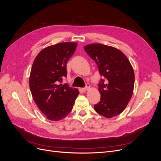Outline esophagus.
Wrapping results in <instances>:
<instances>
[{
    "label": "esophagus",
    "mask_w": 161,
    "mask_h": 161,
    "mask_svg": "<svg viewBox=\"0 0 161 161\" xmlns=\"http://www.w3.org/2000/svg\"><path fill=\"white\" fill-rule=\"evenodd\" d=\"M90 87H91V86H90L89 84H86V87H85V88H84L83 89H82V91H85V92H86V91H89V89H90Z\"/></svg>",
    "instance_id": "obj_1"
}]
</instances>
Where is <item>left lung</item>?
Returning a JSON list of instances; mask_svg holds the SVG:
<instances>
[{
    "label": "left lung",
    "instance_id": "1",
    "mask_svg": "<svg viewBox=\"0 0 161 161\" xmlns=\"http://www.w3.org/2000/svg\"><path fill=\"white\" fill-rule=\"evenodd\" d=\"M98 65L101 76L99 85L101 101L94 105L97 113L106 118L119 115L127 107L134 91V72L128 58L119 49L101 43L84 47Z\"/></svg>",
    "mask_w": 161,
    "mask_h": 161
}]
</instances>
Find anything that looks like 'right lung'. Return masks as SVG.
Instances as JSON below:
<instances>
[{"label":"right lung","instance_id":"right-lung-1","mask_svg":"<svg viewBox=\"0 0 161 161\" xmlns=\"http://www.w3.org/2000/svg\"><path fill=\"white\" fill-rule=\"evenodd\" d=\"M76 42L58 43L47 46L39 52L30 76V88L38 108L47 119L59 121L72 109L79 91L66 84L62 85L66 77V64L75 53Z\"/></svg>","mask_w":161,"mask_h":161}]
</instances>
